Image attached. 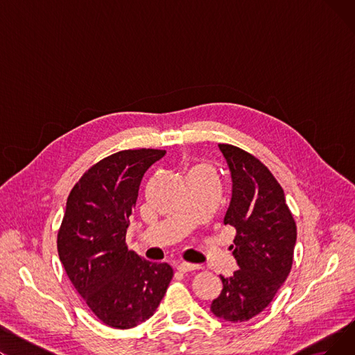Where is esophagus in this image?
<instances>
[{
	"instance_id": "1",
	"label": "esophagus",
	"mask_w": 355,
	"mask_h": 355,
	"mask_svg": "<svg viewBox=\"0 0 355 355\" xmlns=\"http://www.w3.org/2000/svg\"><path fill=\"white\" fill-rule=\"evenodd\" d=\"M177 269L180 272H191V270H197L200 269V265H194V263H187V262H181L177 265Z\"/></svg>"
}]
</instances>
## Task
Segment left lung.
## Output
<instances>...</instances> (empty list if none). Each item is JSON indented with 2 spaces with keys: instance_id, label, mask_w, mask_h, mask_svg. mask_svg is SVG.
Masks as SVG:
<instances>
[{
  "instance_id": "8db88e82",
  "label": "left lung",
  "mask_w": 355,
  "mask_h": 355,
  "mask_svg": "<svg viewBox=\"0 0 355 355\" xmlns=\"http://www.w3.org/2000/svg\"><path fill=\"white\" fill-rule=\"evenodd\" d=\"M232 174V200L225 225L236 229L230 249L239 269L220 276L221 293L210 311L243 322L262 312L286 281L293 262L296 225L281 184L265 164L234 145L218 144Z\"/></svg>"
}]
</instances>
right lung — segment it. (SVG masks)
<instances>
[{
	"mask_svg": "<svg viewBox=\"0 0 355 355\" xmlns=\"http://www.w3.org/2000/svg\"><path fill=\"white\" fill-rule=\"evenodd\" d=\"M162 149H125L90 166L71 189L58 234L60 262L98 318L118 329L153 316L173 279L168 263L128 250L129 216L144 174Z\"/></svg>",
	"mask_w": 355,
	"mask_h": 355,
	"instance_id": "obj_1",
	"label": "right lung"
}]
</instances>
